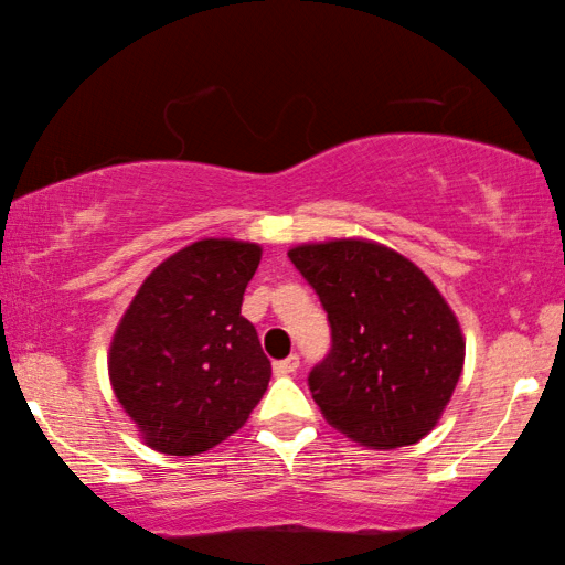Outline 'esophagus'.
Returning <instances> with one entry per match:
<instances>
[{"label": "esophagus", "instance_id": "34e87169", "mask_svg": "<svg viewBox=\"0 0 565 565\" xmlns=\"http://www.w3.org/2000/svg\"><path fill=\"white\" fill-rule=\"evenodd\" d=\"M300 365V358L298 354H290V358H285L280 362H275V373L277 375H292Z\"/></svg>", "mask_w": 565, "mask_h": 565}]
</instances>
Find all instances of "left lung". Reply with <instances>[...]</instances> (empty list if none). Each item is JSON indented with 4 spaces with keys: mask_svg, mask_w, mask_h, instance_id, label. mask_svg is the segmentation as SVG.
I'll return each mask as SVG.
<instances>
[{
    "mask_svg": "<svg viewBox=\"0 0 565 565\" xmlns=\"http://www.w3.org/2000/svg\"><path fill=\"white\" fill-rule=\"evenodd\" d=\"M288 257L331 327V350L308 375L323 419L373 450L419 443L466 360L452 308L414 262L365 238L303 244Z\"/></svg>",
    "mask_w": 565,
    "mask_h": 565,
    "instance_id": "1",
    "label": "left lung"
}]
</instances>
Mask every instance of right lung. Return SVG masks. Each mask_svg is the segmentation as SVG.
I'll list each match as a JSON object with an SVG mask.
<instances>
[{
	"label": "right lung",
	"mask_w": 565,
	"mask_h": 565,
	"mask_svg": "<svg viewBox=\"0 0 565 565\" xmlns=\"http://www.w3.org/2000/svg\"><path fill=\"white\" fill-rule=\"evenodd\" d=\"M262 246L203 238L146 277L115 329L110 383L143 443L198 455L244 427L273 365L242 300Z\"/></svg>",
	"instance_id": "obj_1"
}]
</instances>
